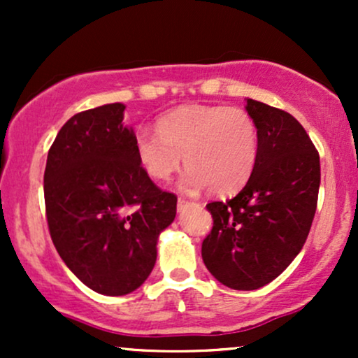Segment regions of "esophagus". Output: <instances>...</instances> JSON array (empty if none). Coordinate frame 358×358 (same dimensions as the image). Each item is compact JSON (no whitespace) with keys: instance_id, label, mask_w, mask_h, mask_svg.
Listing matches in <instances>:
<instances>
[{"instance_id":"1","label":"esophagus","mask_w":358,"mask_h":358,"mask_svg":"<svg viewBox=\"0 0 358 358\" xmlns=\"http://www.w3.org/2000/svg\"><path fill=\"white\" fill-rule=\"evenodd\" d=\"M188 205V200H185V199H178V202H176V208H178V212H182L185 207H187Z\"/></svg>"}]
</instances>
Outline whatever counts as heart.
<instances>
[{
	"label": "heart",
	"instance_id": "1",
	"mask_svg": "<svg viewBox=\"0 0 358 358\" xmlns=\"http://www.w3.org/2000/svg\"><path fill=\"white\" fill-rule=\"evenodd\" d=\"M158 134L138 131L134 153L151 178L166 182L185 159L182 180L187 190L227 195L252 175L259 155L256 121L242 108L193 104L165 114L156 122Z\"/></svg>",
	"mask_w": 358,
	"mask_h": 358
}]
</instances>
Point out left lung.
<instances>
[{"label":"left lung","mask_w":358,"mask_h":358,"mask_svg":"<svg viewBox=\"0 0 358 358\" xmlns=\"http://www.w3.org/2000/svg\"><path fill=\"white\" fill-rule=\"evenodd\" d=\"M256 121L259 155L236 196L212 202V232L202 259L224 286L250 291L276 279L305 244L316 212L320 156L305 127L286 110L245 99Z\"/></svg>","instance_id":"left-lung-1"}]
</instances>
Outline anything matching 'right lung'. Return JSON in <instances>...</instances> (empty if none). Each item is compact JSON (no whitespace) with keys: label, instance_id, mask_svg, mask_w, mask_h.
Returning a JSON list of instances; mask_svg holds the SVG:
<instances>
[{"label":"right lung","instance_id":"add662e5","mask_svg":"<svg viewBox=\"0 0 358 358\" xmlns=\"http://www.w3.org/2000/svg\"><path fill=\"white\" fill-rule=\"evenodd\" d=\"M126 106L104 104L62 126L43 175L57 252L92 291L124 296L146 281L158 237L176 215V196L139 165Z\"/></svg>","mask_w":358,"mask_h":358}]
</instances>
